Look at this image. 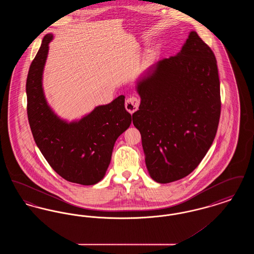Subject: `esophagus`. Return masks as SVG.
I'll use <instances>...</instances> for the list:
<instances>
[{
    "label": "esophagus",
    "mask_w": 254,
    "mask_h": 254,
    "mask_svg": "<svg viewBox=\"0 0 254 254\" xmlns=\"http://www.w3.org/2000/svg\"><path fill=\"white\" fill-rule=\"evenodd\" d=\"M139 105H140V101L139 99H137L136 97H130L126 101L125 107L126 109L129 112V113H134L135 111H137L139 109Z\"/></svg>",
    "instance_id": "obj_1"
}]
</instances>
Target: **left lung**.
I'll use <instances>...</instances> for the list:
<instances>
[{"instance_id": "left-lung-1", "label": "left lung", "mask_w": 254, "mask_h": 254, "mask_svg": "<svg viewBox=\"0 0 254 254\" xmlns=\"http://www.w3.org/2000/svg\"><path fill=\"white\" fill-rule=\"evenodd\" d=\"M141 97L133 125L139 129L150 177L180 180L212 145L221 113L214 53L190 31L179 53L158 61L136 85Z\"/></svg>"}]
</instances>
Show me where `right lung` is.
<instances>
[{"label": "right lung", "mask_w": 254, "mask_h": 254, "mask_svg": "<svg viewBox=\"0 0 254 254\" xmlns=\"http://www.w3.org/2000/svg\"><path fill=\"white\" fill-rule=\"evenodd\" d=\"M53 35L47 34L26 79L27 117L37 146L50 167L66 181L95 185L107 172L117 138L132 121L125 96L99 106L78 121L66 122L49 107L43 72Z\"/></svg>", "instance_id": "right-lung-1"}]
</instances>
